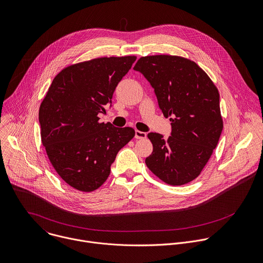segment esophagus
<instances>
[{"instance_id":"obj_1","label":"esophagus","mask_w":263,"mask_h":263,"mask_svg":"<svg viewBox=\"0 0 263 263\" xmlns=\"http://www.w3.org/2000/svg\"><path fill=\"white\" fill-rule=\"evenodd\" d=\"M135 138L136 139H144L146 138V133L145 132H141L139 130L135 131Z\"/></svg>"}]
</instances>
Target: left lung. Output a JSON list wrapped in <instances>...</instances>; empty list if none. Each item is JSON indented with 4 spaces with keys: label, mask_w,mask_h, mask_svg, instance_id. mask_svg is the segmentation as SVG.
<instances>
[{
    "label": "left lung",
    "mask_w": 263,
    "mask_h": 263,
    "mask_svg": "<svg viewBox=\"0 0 263 263\" xmlns=\"http://www.w3.org/2000/svg\"><path fill=\"white\" fill-rule=\"evenodd\" d=\"M133 69L149 81L172 127L167 138L147 134L153 153L145 164L168 185L188 184L201 173L223 130L217 86L195 62L179 55L141 57Z\"/></svg>",
    "instance_id": "obj_1"
}]
</instances>
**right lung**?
Masks as SVG:
<instances>
[{"mask_svg": "<svg viewBox=\"0 0 263 263\" xmlns=\"http://www.w3.org/2000/svg\"><path fill=\"white\" fill-rule=\"evenodd\" d=\"M135 55L97 58L64 68L53 78L39 108L41 141L61 179L92 192L110 173L119 151L135 135L133 128L100 123Z\"/></svg>", "mask_w": 263, "mask_h": 263, "instance_id": "obj_1", "label": "right lung"}]
</instances>
